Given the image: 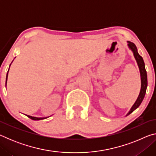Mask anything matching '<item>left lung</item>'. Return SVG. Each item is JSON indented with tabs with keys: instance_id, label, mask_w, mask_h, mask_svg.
Returning a JSON list of instances; mask_svg holds the SVG:
<instances>
[{
	"instance_id": "left-lung-1",
	"label": "left lung",
	"mask_w": 156,
	"mask_h": 156,
	"mask_svg": "<svg viewBox=\"0 0 156 156\" xmlns=\"http://www.w3.org/2000/svg\"><path fill=\"white\" fill-rule=\"evenodd\" d=\"M128 46L129 48L132 50V51L133 52L134 57H135L137 63H138V65L140 72V76H141L140 92L139 96L138 98V99H137V100L136 101L135 104L133 105V107H131L130 112H129L128 113V114H130V113H131L134 110L136 109L137 108H138L140 105L141 102H142V100H143V99H144V96H145V93H146L147 87V71H146V69H145V65H144L143 58H142V57L138 53L136 44L133 43H131V42L128 41Z\"/></svg>"
}]
</instances>
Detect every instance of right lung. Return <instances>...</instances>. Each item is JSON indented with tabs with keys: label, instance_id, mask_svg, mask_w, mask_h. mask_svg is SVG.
I'll return each instance as SVG.
<instances>
[{
	"label": "right lung",
	"instance_id": "1",
	"mask_svg": "<svg viewBox=\"0 0 156 156\" xmlns=\"http://www.w3.org/2000/svg\"><path fill=\"white\" fill-rule=\"evenodd\" d=\"M8 71H9V70H8ZM7 74H8V73H7V76H6V83H5V84H7ZM27 115L28 118H30V119L34 120H43V119H45V118H36V117H33V116H30V115Z\"/></svg>",
	"mask_w": 156,
	"mask_h": 156
}]
</instances>
